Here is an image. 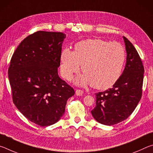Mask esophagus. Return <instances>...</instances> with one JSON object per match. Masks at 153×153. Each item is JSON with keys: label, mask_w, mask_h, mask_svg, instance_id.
<instances>
[{"label": "esophagus", "mask_w": 153, "mask_h": 153, "mask_svg": "<svg viewBox=\"0 0 153 153\" xmlns=\"http://www.w3.org/2000/svg\"><path fill=\"white\" fill-rule=\"evenodd\" d=\"M83 91L82 90H76V94L77 95V96H82V94H83Z\"/></svg>", "instance_id": "obj_1"}]
</instances>
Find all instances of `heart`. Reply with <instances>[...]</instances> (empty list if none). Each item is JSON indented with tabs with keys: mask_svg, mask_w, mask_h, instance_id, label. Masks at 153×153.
<instances>
[{
	"mask_svg": "<svg viewBox=\"0 0 153 153\" xmlns=\"http://www.w3.org/2000/svg\"><path fill=\"white\" fill-rule=\"evenodd\" d=\"M60 59L61 73L65 79L70 80L82 65L84 75L77 77L76 84H91L94 88L105 90L113 86L120 79L126 52L124 46L117 42L88 39L77 42L74 52L65 48Z\"/></svg>",
	"mask_w": 153,
	"mask_h": 153,
	"instance_id": "1",
	"label": "heart"
}]
</instances>
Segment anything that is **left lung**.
Segmentation results:
<instances>
[{
  "label": "left lung",
  "mask_w": 153,
  "mask_h": 153,
  "mask_svg": "<svg viewBox=\"0 0 153 153\" xmlns=\"http://www.w3.org/2000/svg\"><path fill=\"white\" fill-rule=\"evenodd\" d=\"M127 53L125 69L111 88L96 93V107L91 113L96 120L113 126L126 120L140 100L144 67L134 45L123 36Z\"/></svg>",
  "instance_id": "left-lung-1"
}]
</instances>
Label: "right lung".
<instances>
[{"label": "right lung", "instance_id": "add662e5", "mask_svg": "<svg viewBox=\"0 0 153 153\" xmlns=\"http://www.w3.org/2000/svg\"><path fill=\"white\" fill-rule=\"evenodd\" d=\"M62 32L38 31L19 44L10 62L8 74L13 101L28 120L40 126L53 125L65 113L74 88L61 79Z\"/></svg>", "mask_w": 153, "mask_h": 153}]
</instances>
